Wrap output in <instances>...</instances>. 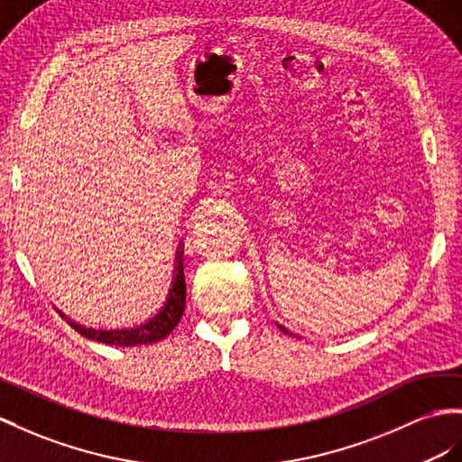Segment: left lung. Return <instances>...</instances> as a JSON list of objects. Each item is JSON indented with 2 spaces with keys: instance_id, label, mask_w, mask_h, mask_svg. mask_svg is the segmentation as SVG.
<instances>
[{
  "instance_id": "left-lung-1",
  "label": "left lung",
  "mask_w": 462,
  "mask_h": 462,
  "mask_svg": "<svg viewBox=\"0 0 462 462\" xmlns=\"http://www.w3.org/2000/svg\"><path fill=\"white\" fill-rule=\"evenodd\" d=\"M281 329H282V332H285V334H289V329H285V328H282V326H279Z\"/></svg>"
}]
</instances>
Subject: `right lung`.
Instances as JSON below:
<instances>
[{"mask_svg": "<svg viewBox=\"0 0 462 462\" xmlns=\"http://www.w3.org/2000/svg\"><path fill=\"white\" fill-rule=\"evenodd\" d=\"M183 310H185V275H183V263H180L175 269V277L171 282L168 300H165V304L162 306V310L153 318H150L146 324H142L138 328H130V329H111V332L84 328L72 320H68V324L81 336L101 341V344L134 347V346L156 344V341L168 337L171 334V329L180 324Z\"/></svg>", "mask_w": 462, "mask_h": 462, "instance_id": "add662e5", "label": "right lung"}]
</instances>
